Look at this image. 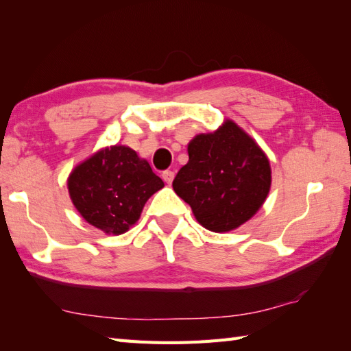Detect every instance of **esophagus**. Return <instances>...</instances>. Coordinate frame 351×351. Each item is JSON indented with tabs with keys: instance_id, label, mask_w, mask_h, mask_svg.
Wrapping results in <instances>:
<instances>
[{
	"instance_id": "obj_1",
	"label": "esophagus",
	"mask_w": 351,
	"mask_h": 351,
	"mask_svg": "<svg viewBox=\"0 0 351 351\" xmlns=\"http://www.w3.org/2000/svg\"><path fill=\"white\" fill-rule=\"evenodd\" d=\"M173 178H175V171H171V170H164L162 171V180L166 181L167 184H171V181H173Z\"/></svg>"
}]
</instances>
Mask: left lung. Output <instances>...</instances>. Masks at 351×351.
Wrapping results in <instances>:
<instances>
[{
  "instance_id": "obj_1",
  "label": "left lung",
  "mask_w": 351,
  "mask_h": 351,
  "mask_svg": "<svg viewBox=\"0 0 351 351\" xmlns=\"http://www.w3.org/2000/svg\"><path fill=\"white\" fill-rule=\"evenodd\" d=\"M271 170L265 154L240 126L228 121L213 134L190 141L189 162L178 171L173 190L196 220L213 232L247 221L268 195Z\"/></svg>"
}]
</instances>
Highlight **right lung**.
<instances>
[{"instance_id":"add662e5","label":"right lung","mask_w":351,"mask_h":351,"mask_svg":"<svg viewBox=\"0 0 351 351\" xmlns=\"http://www.w3.org/2000/svg\"><path fill=\"white\" fill-rule=\"evenodd\" d=\"M68 187L73 205L90 225L119 235L138 220L146 200L164 182L132 149L113 146L75 167Z\"/></svg>"}]
</instances>
